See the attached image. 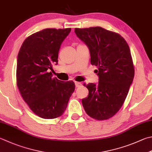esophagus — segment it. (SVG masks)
<instances>
[{"label":"esophagus","instance_id":"obj_1","mask_svg":"<svg viewBox=\"0 0 152 152\" xmlns=\"http://www.w3.org/2000/svg\"><path fill=\"white\" fill-rule=\"evenodd\" d=\"M75 87H79L80 86H81V83L80 82H77L75 81Z\"/></svg>","mask_w":152,"mask_h":152}]
</instances>
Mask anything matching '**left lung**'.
<instances>
[{
	"mask_svg": "<svg viewBox=\"0 0 152 152\" xmlns=\"http://www.w3.org/2000/svg\"><path fill=\"white\" fill-rule=\"evenodd\" d=\"M75 32L89 50L91 64L98 68V84L86 85L88 95L82 99L83 106L91 118L108 119L121 108L132 83L130 48L121 35L101 27L75 28Z\"/></svg>",
	"mask_w": 152,
	"mask_h": 152,
	"instance_id": "obj_1",
	"label": "left lung"
}]
</instances>
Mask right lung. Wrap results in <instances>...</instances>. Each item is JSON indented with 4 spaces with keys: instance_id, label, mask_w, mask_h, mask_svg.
I'll return each mask as SVG.
<instances>
[{
    "instance_id": "obj_1",
    "label": "right lung",
    "mask_w": 152,
    "mask_h": 152,
    "mask_svg": "<svg viewBox=\"0 0 152 152\" xmlns=\"http://www.w3.org/2000/svg\"><path fill=\"white\" fill-rule=\"evenodd\" d=\"M71 28H47L25 39L17 58V86L24 101L36 115L45 119L61 116L75 90L72 81L64 82L49 72L58 64L61 43Z\"/></svg>"
}]
</instances>
